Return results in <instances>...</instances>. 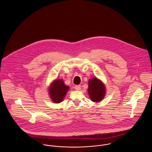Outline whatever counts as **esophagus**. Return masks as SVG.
I'll use <instances>...</instances> for the list:
<instances>
[{"label":"esophagus","instance_id":"esophagus-1","mask_svg":"<svg viewBox=\"0 0 152 152\" xmlns=\"http://www.w3.org/2000/svg\"><path fill=\"white\" fill-rule=\"evenodd\" d=\"M75 89L77 91H79L81 89V86H75Z\"/></svg>","mask_w":152,"mask_h":152}]
</instances>
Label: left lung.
Listing matches in <instances>:
<instances>
[{"label": "left lung", "mask_w": 152, "mask_h": 152, "mask_svg": "<svg viewBox=\"0 0 152 152\" xmlns=\"http://www.w3.org/2000/svg\"><path fill=\"white\" fill-rule=\"evenodd\" d=\"M88 93L91 101L100 102L106 94L105 85L101 80L97 77L90 79L88 81Z\"/></svg>", "instance_id": "1"}]
</instances>
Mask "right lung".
Here are the masks:
<instances>
[{
    "mask_svg": "<svg viewBox=\"0 0 152 152\" xmlns=\"http://www.w3.org/2000/svg\"><path fill=\"white\" fill-rule=\"evenodd\" d=\"M69 87L66 86L63 80H53L48 88V94L54 103H60L63 101Z\"/></svg>",
    "mask_w": 152,
    "mask_h": 152,
    "instance_id": "obj_1",
    "label": "right lung"
}]
</instances>
